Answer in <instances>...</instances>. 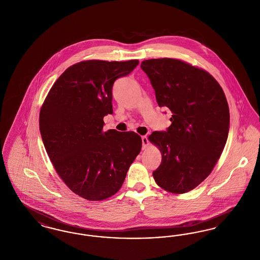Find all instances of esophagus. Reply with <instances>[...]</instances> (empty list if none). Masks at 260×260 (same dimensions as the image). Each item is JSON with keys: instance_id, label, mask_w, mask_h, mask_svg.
Masks as SVG:
<instances>
[{"instance_id": "1", "label": "esophagus", "mask_w": 260, "mask_h": 260, "mask_svg": "<svg viewBox=\"0 0 260 260\" xmlns=\"http://www.w3.org/2000/svg\"><path fill=\"white\" fill-rule=\"evenodd\" d=\"M149 145V140L147 136H142V149H146Z\"/></svg>"}]
</instances>
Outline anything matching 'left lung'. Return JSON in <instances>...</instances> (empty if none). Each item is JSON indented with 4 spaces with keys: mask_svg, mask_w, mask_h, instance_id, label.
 Returning a JSON list of instances; mask_svg holds the SVG:
<instances>
[{
    "mask_svg": "<svg viewBox=\"0 0 260 260\" xmlns=\"http://www.w3.org/2000/svg\"><path fill=\"white\" fill-rule=\"evenodd\" d=\"M160 107L169 108L172 124L149 140L161 153L153 172L166 191L182 194L211 173L227 141L230 115L223 89L207 71L173 58L141 62Z\"/></svg>",
    "mask_w": 260,
    "mask_h": 260,
    "instance_id": "left-lung-1",
    "label": "left lung"
}]
</instances>
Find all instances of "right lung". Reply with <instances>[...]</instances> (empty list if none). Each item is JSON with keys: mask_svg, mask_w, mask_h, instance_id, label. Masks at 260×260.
I'll return each instance as SVG.
<instances>
[{"mask_svg": "<svg viewBox=\"0 0 260 260\" xmlns=\"http://www.w3.org/2000/svg\"><path fill=\"white\" fill-rule=\"evenodd\" d=\"M138 63H76L56 80L41 108L40 132L50 161L82 198L101 201L115 195L141 150V137L134 132H103L104 116L113 114L114 82Z\"/></svg>", "mask_w": 260, "mask_h": 260, "instance_id": "right-lung-1", "label": "right lung"}]
</instances>
